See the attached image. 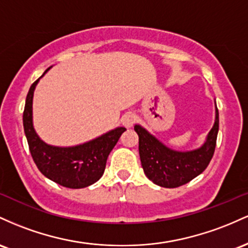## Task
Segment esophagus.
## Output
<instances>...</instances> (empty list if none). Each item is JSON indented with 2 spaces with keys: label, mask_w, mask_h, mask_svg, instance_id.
I'll return each instance as SVG.
<instances>
[{
  "label": "esophagus",
  "mask_w": 248,
  "mask_h": 248,
  "mask_svg": "<svg viewBox=\"0 0 248 248\" xmlns=\"http://www.w3.org/2000/svg\"><path fill=\"white\" fill-rule=\"evenodd\" d=\"M135 122H136V116L131 112L126 113V115H124L123 118H122V124H123L125 127H127V129H129V127H132L133 124H135Z\"/></svg>",
  "instance_id": "34e87169"
}]
</instances>
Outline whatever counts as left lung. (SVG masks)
I'll return each mask as SVG.
<instances>
[{
	"label": "left lung",
	"instance_id": "left-lung-1",
	"mask_svg": "<svg viewBox=\"0 0 248 248\" xmlns=\"http://www.w3.org/2000/svg\"><path fill=\"white\" fill-rule=\"evenodd\" d=\"M218 130L219 112L217 104L213 126L204 143L187 151L174 150L165 145L145 127L136 124L135 131L139 137V157L145 176L155 185L166 188L178 187L191 182L205 171L212 159Z\"/></svg>",
	"mask_w": 248,
	"mask_h": 248
}]
</instances>
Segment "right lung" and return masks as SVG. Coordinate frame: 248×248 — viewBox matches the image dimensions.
I'll return each mask as SVG.
<instances>
[{"label":"right lung","instance_id":"1","mask_svg":"<svg viewBox=\"0 0 248 248\" xmlns=\"http://www.w3.org/2000/svg\"><path fill=\"white\" fill-rule=\"evenodd\" d=\"M50 68L29 89L23 112L24 133L35 164L48 179L69 188L93 185L104 173L110 152L125 130L123 126L74 146H55L46 143L36 132L32 121V99L36 85Z\"/></svg>","mask_w":248,"mask_h":248}]
</instances>
